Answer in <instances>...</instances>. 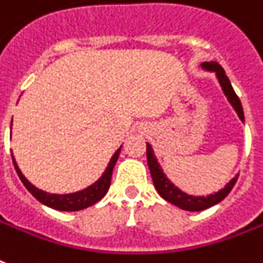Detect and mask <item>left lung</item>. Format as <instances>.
<instances>
[{
	"label": "left lung",
	"instance_id": "left-lung-1",
	"mask_svg": "<svg viewBox=\"0 0 263 263\" xmlns=\"http://www.w3.org/2000/svg\"><path fill=\"white\" fill-rule=\"evenodd\" d=\"M200 67L204 71L214 72L216 73L217 80H218V83H220L221 88H222V92H224L227 99H228V102L235 109V111L239 116V119L245 123V113H243V106H241L240 99L236 95V92L233 91L232 84L229 82L228 76H227L225 71L222 69V67L218 63H216V61H204V63L200 64ZM146 154H147L148 169H150V173H152L153 183H154L157 192L165 200H168L169 203L175 204V206L183 209V210H188V212H200V210L212 208V206L217 204L218 202H221L231 192V190H232L235 183H236L237 177H239V175L235 176L229 183H227L224 188H221L220 191L216 192V194H210L208 196L190 195L187 192L181 191L179 187H176L175 184L166 177V175H165L162 168H161L160 162L157 160L154 150H153L150 143H147Z\"/></svg>",
	"mask_w": 263,
	"mask_h": 263
}]
</instances>
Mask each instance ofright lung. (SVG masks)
I'll use <instances>...</instances> for the list:
<instances>
[{"label":"right lung","mask_w":263,"mask_h":263,"mask_svg":"<svg viewBox=\"0 0 263 263\" xmlns=\"http://www.w3.org/2000/svg\"><path fill=\"white\" fill-rule=\"evenodd\" d=\"M10 128H12V124H10ZM120 152H121V146L116 150V153L109 161V164H107L106 169H105V172L95 183H92L87 188L82 190V191L72 192V194H49V192L39 190V188L35 187L34 184H31L26 179V176L23 175L20 168L17 166V162L14 160L13 154H12V161H13L14 169H16V173L18 175L20 180H22V183L26 185L27 190L41 203L51 209H55V210H61V212H78V210H83V209L88 208L91 204L97 203L98 200H101L103 196L106 195L107 190L110 187L113 168H115L116 162L119 160Z\"/></svg>","instance_id":"right-lung-1"}]
</instances>
